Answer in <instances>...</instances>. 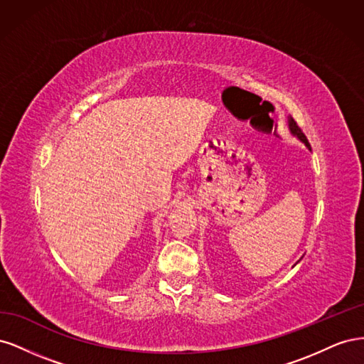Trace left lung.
Masks as SVG:
<instances>
[{
	"mask_svg": "<svg viewBox=\"0 0 364 364\" xmlns=\"http://www.w3.org/2000/svg\"><path fill=\"white\" fill-rule=\"evenodd\" d=\"M289 129H290V134L294 136V138H297L299 139L301 142H304L305 144V147L308 149V150H311V146H310V142H308V139H306V136L302 134V130L297 127V124H296V121L290 117L289 118Z\"/></svg>",
	"mask_w": 364,
	"mask_h": 364,
	"instance_id": "1",
	"label": "left lung"
}]
</instances>
